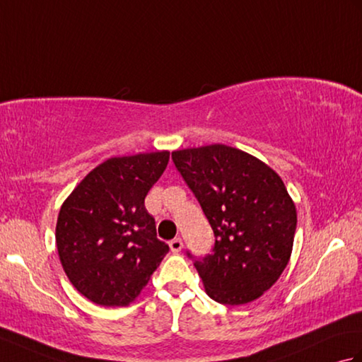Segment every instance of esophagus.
<instances>
[{
  "instance_id": "obj_1",
  "label": "esophagus",
  "mask_w": 362,
  "mask_h": 362,
  "mask_svg": "<svg viewBox=\"0 0 362 362\" xmlns=\"http://www.w3.org/2000/svg\"><path fill=\"white\" fill-rule=\"evenodd\" d=\"M169 247H171V250L174 253H179L183 249V241L180 240V238H174L173 241H169Z\"/></svg>"
}]
</instances>
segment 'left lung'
<instances>
[{
    "mask_svg": "<svg viewBox=\"0 0 362 362\" xmlns=\"http://www.w3.org/2000/svg\"><path fill=\"white\" fill-rule=\"evenodd\" d=\"M173 160L216 236L211 255L194 261L205 292L222 305L253 302L280 279L294 244L297 210L281 177L226 144L174 151Z\"/></svg>",
    "mask_w": 362,
    "mask_h": 362,
    "instance_id": "1",
    "label": "left lung"
}]
</instances>
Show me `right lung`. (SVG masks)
I'll list each match as a JSON object with an SVG mask.
<instances>
[{"mask_svg":"<svg viewBox=\"0 0 362 362\" xmlns=\"http://www.w3.org/2000/svg\"><path fill=\"white\" fill-rule=\"evenodd\" d=\"M169 151L112 157L90 171L60 206L56 244L64 271L83 297L127 306L141 294L169 247L157 238L144 197Z\"/></svg>","mask_w":362,"mask_h":362,"instance_id":"add662e5","label":"right lung"}]
</instances>
